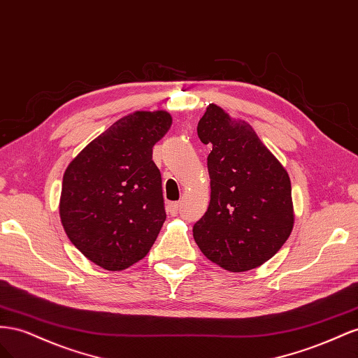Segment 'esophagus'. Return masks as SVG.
Masks as SVG:
<instances>
[{"mask_svg": "<svg viewBox=\"0 0 358 358\" xmlns=\"http://www.w3.org/2000/svg\"><path fill=\"white\" fill-rule=\"evenodd\" d=\"M180 207H181L180 202H171L169 206H168V210H169V213H172V214H177V213L180 211Z\"/></svg>", "mask_w": 358, "mask_h": 358, "instance_id": "obj_1", "label": "esophagus"}]
</instances>
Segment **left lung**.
<instances>
[{
  "label": "left lung",
  "mask_w": 358,
  "mask_h": 358,
  "mask_svg": "<svg viewBox=\"0 0 358 358\" xmlns=\"http://www.w3.org/2000/svg\"><path fill=\"white\" fill-rule=\"evenodd\" d=\"M198 136L207 157L210 203L193 227L201 252L222 268L259 267L280 250L294 228L291 180L248 121L210 103Z\"/></svg>",
  "instance_id": "1"
}]
</instances>
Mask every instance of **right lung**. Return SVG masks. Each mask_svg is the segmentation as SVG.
<instances>
[{"label":"right lung","instance_id":"right-lung-1","mask_svg":"<svg viewBox=\"0 0 358 358\" xmlns=\"http://www.w3.org/2000/svg\"><path fill=\"white\" fill-rule=\"evenodd\" d=\"M166 110H135L115 121L69 163L59 217L69 240L109 271L141 261L166 219L152 147L166 135Z\"/></svg>","mask_w":358,"mask_h":358}]
</instances>
